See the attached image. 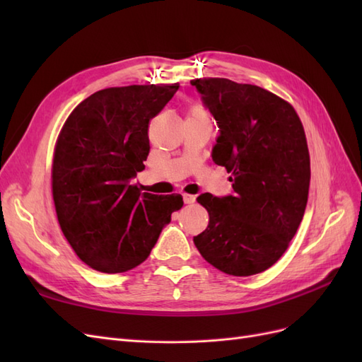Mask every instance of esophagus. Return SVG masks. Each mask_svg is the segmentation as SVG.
Returning <instances> with one entry per match:
<instances>
[{"label":"esophagus","instance_id":"1","mask_svg":"<svg viewBox=\"0 0 362 362\" xmlns=\"http://www.w3.org/2000/svg\"><path fill=\"white\" fill-rule=\"evenodd\" d=\"M182 198H184V202L189 204V205H190V204H194V201H196V198H194L193 194H187V193H184Z\"/></svg>","mask_w":362,"mask_h":362}]
</instances>
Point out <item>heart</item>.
<instances>
[{
	"label": "heart",
	"instance_id": "1",
	"mask_svg": "<svg viewBox=\"0 0 362 362\" xmlns=\"http://www.w3.org/2000/svg\"><path fill=\"white\" fill-rule=\"evenodd\" d=\"M192 112H196V113H205L202 108H199V107H194V108H192Z\"/></svg>",
	"mask_w": 362,
	"mask_h": 362
}]
</instances>
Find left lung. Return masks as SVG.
I'll return each mask as SVG.
<instances>
[{"label": "left lung", "instance_id": "left-lung-1", "mask_svg": "<svg viewBox=\"0 0 362 362\" xmlns=\"http://www.w3.org/2000/svg\"><path fill=\"white\" fill-rule=\"evenodd\" d=\"M218 127L211 157L233 193L198 196L210 222L193 237L201 255L228 275L250 276L282 257L302 222L310 154L294 108L272 92L226 78L192 80Z\"/></svg>", "mask_w": 362, "mask_h": 362}]
</instances>
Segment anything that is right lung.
Segmentation results:
<instances>
[{
	"instance_id": "1",
	"label": "right lung",
	"mask_w": 362,
	"mask_h": 362,
	"mask_svg": "<svg viewBox=\"0 0 362 362\" xmlns=\"http://www.w3.org/2000/svg\"><path fill=\"white\" fill-rule=\"evenodd\" d=\"M180 86L98 90L75 107L52 161V198L62 231L87 266L122 273L144 262L181 194L133 185L149 154L148 127Z\"/></svg>"
}]
</instances>
